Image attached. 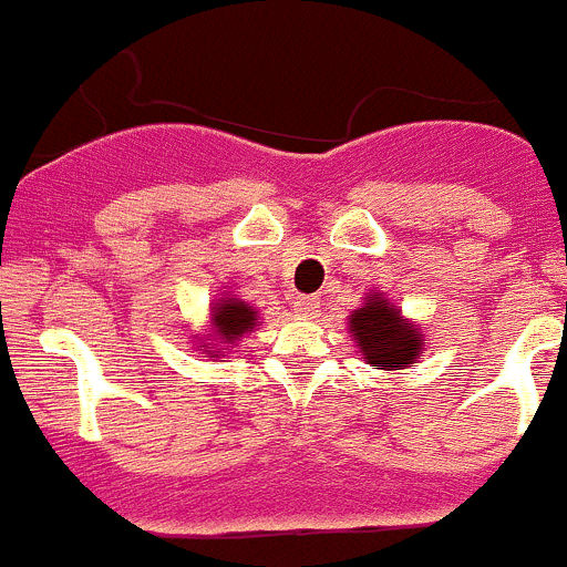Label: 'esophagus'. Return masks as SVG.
<instances>
[{
    "mask_svg": "<svg viewBox=\"0 0 567 567\" xmlns=\"http://www.w3.org/2000/svg\"><path fill=\"white\" fill-rule=\"evenodd\" d=\"M297 313L306 319H313L319 313V297H297Z\"/></svg>",
    "mask_w": 567,
    "mask_h": 567,
    "instance_id": "obj_1",
    "label": "esophagus"
}]
</instances>
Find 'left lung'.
<instances>
[{
  "label": "left lung",
  "instance_id": "8db88e82",
  "mask_svg": "<svg viewBox=\"0 0 567 567\" xmlns=\"http://www.w3.org/2000/svg\"><path fill=\"white\" fill-rule=\"evenodd\" d=\"M347 330H350L363 361L383 372L408 369L427 350L424 330L402 317V308L391 302L380 289L367 291L361 306L347 319Z\"/></svg>",
  "mask_w": 567,
  "mask_h": 567
}]
</instances>
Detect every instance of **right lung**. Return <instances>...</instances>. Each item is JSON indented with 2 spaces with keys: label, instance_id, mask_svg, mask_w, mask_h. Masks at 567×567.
Wrapping results in <instances>:
<instances>
[{
  "label": "right lung",
  "instance_id": "right-lung-1",
  "mask_svg": "<svg viewBox=\"0 0 567 567\" xmlns=\"http://www.w3.org/2000/svg\"><path fill=\"white\" fill-rule=\"evenodd\" d=\"M256 324H259V311L239 295L223 289L209 302V324L189 339L195 350L204 352L200 358H223L243 341V336L254 333Z\"/></svg>",
  "mask_w": 567,
  "mask_h": 567
}]
</instances>
